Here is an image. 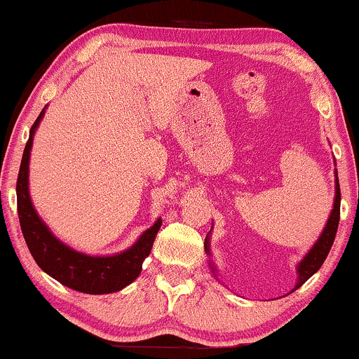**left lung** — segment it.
I'll return each instance as SVG.
<instances>
[{
  "label": "left lung",
  "mask_w": 359,
  "mask_h": 359,
  "mask_svg": "<svg viewBox=\"0 0 359 359\" xmlns=\"http://www.w3.org/2000/svg\"><path fill=\"white\" fill-rule=\"evenodd\" d=\"M334 176H336V180H334V201H332V210L330 213V218H327L326 226H324V230L321 231V235H319V238L314 242V245L309 248V252H307V254L301 259V262L297 264V267H296L297 282H296V287H294L292 290L301 287V285L304 284L307 279H311V277H313L314 273L318 272L319 269H321V265L324 264V260H326L327 254H330L332 242H334L336 231H338V225H339V205H341L338 170H334ZM212 229H213V226H212ZM210 231H212V230H210ZM205 252L208 255H212V250H210V233L206 235V238H205ZM210 267H212L213 276L217 277V269H215L213 260H210Z\"/></svg>",
  "instance_id": "left-lung-1"
}]
</instances>
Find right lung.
<instances>
[{
    "label": "right lung",
    "mask_w": 359,
    "mask_h": 359,
    "mask_svg": "<svg viewBox=\"0 0 359 359\" xmlns=\"http://www.w3.org/2000/svg\"><path fill=\"white\" fill-rule=\"evenodd\" d=\"M46 105L35 124L29 129V137L25 146L23 158L16 181V201H18V217L25 242L29 254L33 255L38 267L65 287L83 294H111L128 287L137 279L142 271V262L151 254L156 233L161 229V218L154 222L129 248L112 255H88L75 250L60 238L53 235L48 225L33 206L29 196V154H32L33 136L43 119Z\"/></svg>",
    "instance_id": "right-lung-1"
}]
</instances>
